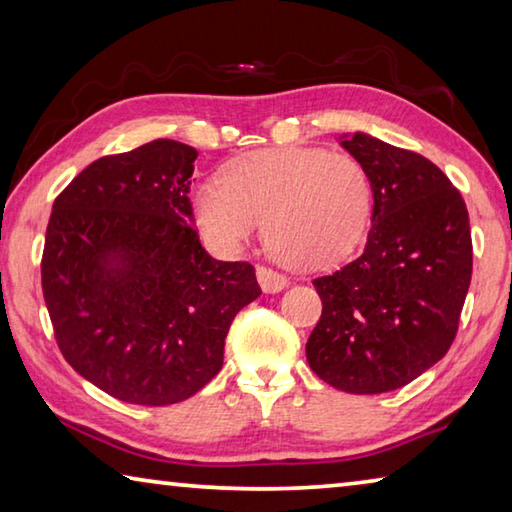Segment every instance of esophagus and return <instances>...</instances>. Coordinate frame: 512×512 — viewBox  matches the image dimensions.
<instances>
[{
	"instance_id": "1",
	"label": "esophagus",
	"mask_w": 512,
	"mask_h": 512,
	"mask_svg": "<svg viewBox=\"0 0 512 512\" xmlns=\"http://www.w3.org/2000/svg\"><path fill=\"white\" fill-rule=\"evenodd\" d=\"M257 282L264 293H280L289 287L287 277L273 271V268H266V266L257 268Z\"/></svg>"
}]
</instances>
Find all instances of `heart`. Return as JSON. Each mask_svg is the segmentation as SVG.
<instances>
[{
  "label": "heart",
  "mask_w": 512,
  "mask_h": 512,
  "mask_svg": "<svg viewBox=\"0 0 512 512\" xmlns=\"http://www.w3.org/2000/svg\"><path fill=\"white\" fill-rule=\"evenodd\" d=\"M205 237L237 253L264 221L266 244L293 268H323L361 244L372 214V183L350 153L282 146L225 164L219 183L192 196Z\"/></svg>",
  "instance_id": "b5f03b06"
}]
</instances>
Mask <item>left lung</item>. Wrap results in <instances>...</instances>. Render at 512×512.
I'll use <instances>...</instances> for the list:
<instances>
[{"label": "left lung", "mask_w": 512, "mask_h": 512, "mask_svg": "<svg viewBox=\"0 0 512 512\" xmlns=\"http://www.w3.org/2000/svg\"><path fill=\"white\" fill-rule=\"evenodd\" d=\"M366 167L372 219L363 255L314 287L323 314L307 361L354 395L402 388L445 357L472 280L470 216L431 160L368 133L341 135Z\"/></svg>", "instance_id": "8db88e82"}]
</instances>
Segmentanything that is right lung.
Masks as SVG:
<instances>
[{
  "mask_svg": "<svg viewBox=\"0 0 512 512\" xmlns=\"http://www.w3.org/2000/svg\"><path fill=\"white\" fill-rule=\"evenodd\" d=\"M198 151L153 140L83 169L56 198L42 293L83 379L142 406L183 402L223 366L225 336L262 296L248 262H219L192 228Z\"/></svg>",
  "mask_w": 512,
  "mask_h": 512,
  "instance_id": "1",
  "label": "right lung"
}]
</instances>
